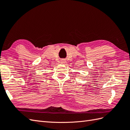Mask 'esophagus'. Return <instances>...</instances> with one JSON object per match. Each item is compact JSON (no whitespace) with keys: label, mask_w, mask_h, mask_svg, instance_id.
Here are the masks:
<instances>
[{"label":"esophagus","mask_w":130,"mask_h":130,"mask_svg":"<svg viewBox=\"0 0 130 130\" xmlns=\"http://www.w3.org/2000/svg\"><path fill=\"white\" fill-rule=\"evenodd\" d=\"M60 62L61 63H65L66 62V60L65 59H62L61 60Z\"/></svg>","instance_id":"esophagus-1"}]
</instances>
